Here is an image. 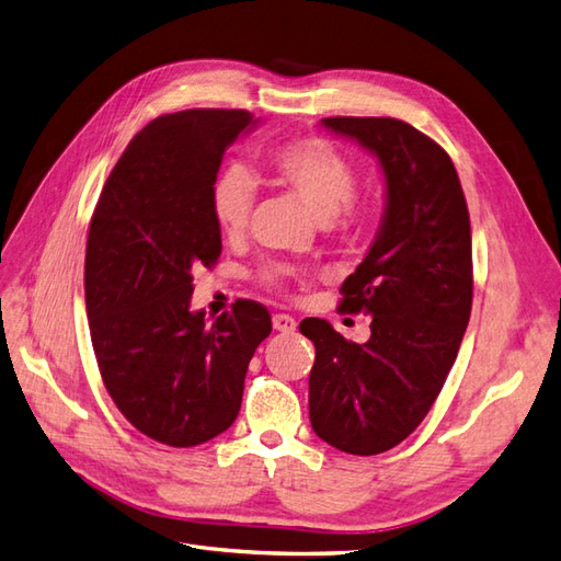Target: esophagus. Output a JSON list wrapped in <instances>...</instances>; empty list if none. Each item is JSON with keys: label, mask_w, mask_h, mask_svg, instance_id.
<instances>
[{"label": "esophagus", "mask_w": 561, "mask_h": 561, "mask_svg": "<svg viewBox=\"0 0 561 561\" xmlns=\"http://www.w3.org/2000/svg\"><path fill=\"white\" fill-rule=\"evenodd\" d=\"M272 327H275L282 334H291V332H296V320L291 318V314L277 312L275 318H272Z\"/></svg>", "instance_id": "1"}]
</instances>
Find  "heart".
<instances>
[{"label": "heart", "instance_id": "1", "mask_svg": "<svg viewBox=\"0 0 561 561\" xmlns=\"http://www.w3.org/2000/svg\"><path fill=\"white\" fill-rule=\"evenodd\" d=\"M270 172L286 190L298 196L318 222H332L341 213L346 225L357 220L353 196L357 190V170L348 156H343L332 141L322 137H300L279 144L267 156ZM255 201L253 180L243 168L229 165L210 184V215L225 237H237L249 225ZM294 270L270 265L261 279L270 289H282Z\"/></svg>", "mask_w": 561, "mask_h": 561}]
</instances>
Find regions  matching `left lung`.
Segmentation results:
<instances>
[{
	"label": "left lung",
	"mask_w": 561,
	"mask_h": 561,
	"mask_svg": "<svg viewBox=\"0 0 561 561\" xmlns=\"http://www.w3.org/2000/svg\"><path fill=\"white\" fill-rule=\"evenodd\" d=\"M375 153L386 210L365 261L341 284L343 312L371 318L367 343L320 318L300 322L314 343L310 424L351 455H379L422 424L455 363L471 314V227L457 170L438 144L396 118H324Z\"/></svg>",
	"instance_id": "obj_1"
}]
</instances>
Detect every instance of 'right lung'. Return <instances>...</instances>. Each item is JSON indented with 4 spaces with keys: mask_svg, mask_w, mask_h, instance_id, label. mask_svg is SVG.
Returning a JSON list of instances; mask_svg holds the SVG:
<instances>
[{
    "mask_svg": "<svg viewBox=\"0 0 561 561\" xmlns=\"http://www.w3.org/2000/svg\"><path fill=\"white\" fill-rule=\"evenodd\" d=\"M255 125L241 108L158 116L127 144L104 184L84 253V304L99 371L144 436L192 448L232 426L265 306L239 298L213 322L190 308L192 267L222 251L210 184L225 149Z\"/></svg>",
    "mask_w": 561,
    "mask_h": 561,
    "instance_id": "obj_1",
    "label": "right lung"
}]
</instances>
